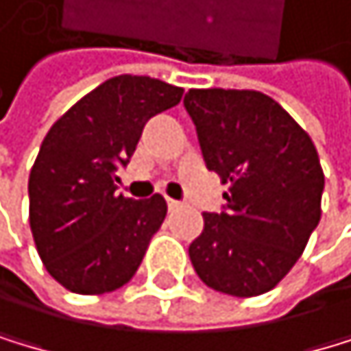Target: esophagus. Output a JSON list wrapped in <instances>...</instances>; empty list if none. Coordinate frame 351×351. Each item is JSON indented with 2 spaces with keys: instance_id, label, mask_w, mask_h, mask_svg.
<instances>
[{
  "instance_id": "obj_1",
  "label": "esophagus",
  "mask_w": 351,
  "mask_h": 351,
  "mask_svg": "<svg viewBox=\"0 0 351 351\" xmlns=\"http://www.w3.org/2000/svg\"><path fill=\"white\" fill-rule=\"evenodd\" d=\"M181 207H183V202L168 198V209H170V211H177V209H181Z\"/></svg>"
}]
</instances>
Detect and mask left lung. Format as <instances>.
Segmentation results:
<instances>
[{"label":"left lung","mask_w":351,"mask_h":351,"mask_svg":"<svg viewBox=\"0 0 351 351\" xmlns=\"http://www.w3.org/2000/svg\"><path fill=\"white\" fill-rule=\"evenodd\" d=\"M183 105L202 157L218 172L226 205L202 213L190 243L198 278L211 289L252 298L289 274L322 218L324 170L308 133L256 90L192 88Z\"/></svg>","instance_id":"8db88e82"}]
</instances>
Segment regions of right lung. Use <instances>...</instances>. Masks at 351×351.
Masks as SVG:
<instances>
[{"mask_svg":"<svg viewBox=\"0 0 351 351\" xmlns=\"http://www.w3.org/2000/svg\"><path fill=\"white\" fill-rule=\"evenodd\" d=\"M183 88L118 75L60 116L29 170V228L47 271L73 293L121 289L138 271L166 218L161 194H118V166L133 155L144 125L174 108Z\"/></svg>","mask_w":351,"mask_h":351,"instance_id":"right-lung-1","label":"right lung"}]
</instances>
